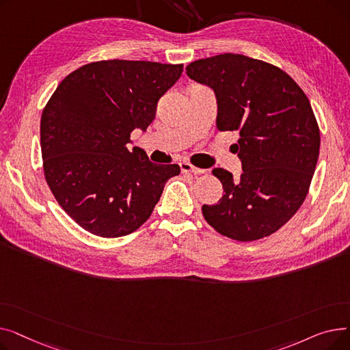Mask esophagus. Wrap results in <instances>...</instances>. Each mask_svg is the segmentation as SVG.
<instances>
[{
  "label": "esophagus",
  "instance_id": "1",
  "mask_svg": "<svg viewBox=\"0 0 350 350\" xmlns=\"http://www.w3.org/2000/svg\"><path fill=\"white\" fill-rule=\"evenodd\" d=\"M180 169H181V173H194V174H203V173H206V170L197 169V167H194L193 164L186 163V161L180 163Z\"/></svg>",
  "mask_w": 350,
  "mask_h": 350
}]
</instances>
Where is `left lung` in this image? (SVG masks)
<instances>
[{"label":"left lung","instance_id":"obj_1","mask_svg":"<svg viewBox=\"0 0 350 350\" xmlns=\"http://www.w3.org/2000/svg\"><path fill=\"white\" fill-rule=\"evenodd\" d=\"M186 70L214 90L218 131L240 135L234 150L243 173L213 170L224 194L201 208L206 221L237 241L273 234L299 210L315 173L321 133L309 99L278 66L240 53L198 59Z\"/></svg>","mask_w":350,"mask_h":350}]
</instances>
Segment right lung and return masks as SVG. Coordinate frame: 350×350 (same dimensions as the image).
<instances>
[{
	"mask_svg": "<svg viewBox=\"0 0 350 350\" xmlns=\"http://www.w3.org/2000/svg\"><path fill=\"white\" fill-rule=\"evenodd\" d=\"M183 65L99 61L73 70L58 85L41 116V153L48 186L83 230L115 238L150 217L178 164H156L133 147L159 99L181 77Z\"/></svg>",
	"mask_w": 350,
	"mask_h": 350,
	"instance_id": "1",
	"label": "right lung"
}]
</instances>
